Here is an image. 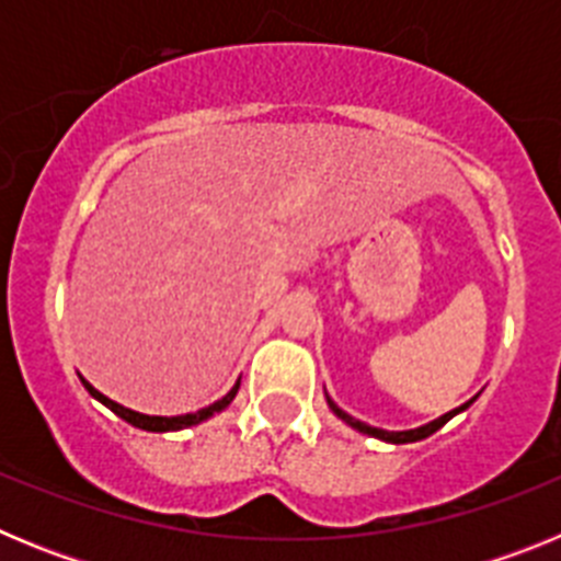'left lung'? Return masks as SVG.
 <instances>
[{"instance_id": "obj_1", "label": "left lung", "mask_w": 561, "mask_h": 561, "mask_svg": "<svg viewBox=\"0 0 561 561\" xmlns=\"http://www.w3.org/2000/svg\"><path fill=\"white\" fill-rule=\"evenodd\" d=\"M472 401H474V399H472ZM329 408L334 410V415H336V419H342V421H345V424H351V427H354V430H359V433H365V435H374V438H379V440H388V444H413V440L427 438V435H433L435 430H440V427H444V424H447V421L453 419V415H458L460 410H466V408H469V404H463V408H458V410H449V413H444V415H440V419L430 421V424H424V427H419V430H404V433H388V430L370 427V424H365V421L354 419V415H348V413H345V410H340V408H336V404H334V401H331V399H329Z\"/></svg>"}]
</instances>
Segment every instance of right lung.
Listing matches in <instances>:
<instances>
[{
  "label": "right lung",
  "instance_id": "1",
  "mask_svg": "<svg viewBox=\"0 0 561 561\" xmlns=\"http://www.w3.org/2000/svg\"><path fill=\"white\" fill-rule=\"evenodd\" d=\"M81 381H83V388L89 390V396H92V399H98V401H101V404H106V408L112 410L114 415H121V419L128 421L131 427L148 430V433H173V430H185V427H193V424H202V421H207V419H210V415L221 413V410H225L227 404H230V401L236 399L238 385H241V381H236V388H232L230 393L225 396V399L213 401L210 408H202V410H196V413L171 415V419H165V415H142V413H134V410L123 408V404H117V401L106 399V396H103L101 390L92 388V385H89L87 379H81Z\"/></svg>",
  "mask_w": 561,
  "mask_h": 561
}]
</instances>
